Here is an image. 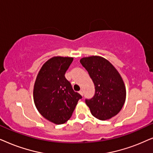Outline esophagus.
<instances>
[{"mask_svg": "<svg viewBox=\"0 0 153 153\" xmlns=\"http://www.w3.org/2000/svg\"><path fill=\"white\" fill-rule=\"evenodd\" d=\"M79 94H80L81 95V96H83V91H82V89H81V90L79 91Z\"/></svg>", "mask_w": 153, "mask_h": 153, "instance_id": "esophagus-1", "label": "esophagus"}]
</instances>
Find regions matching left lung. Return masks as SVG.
<instances>
[{"instance_id": "8db88e82", "label": "left lung", "mask_w": 153, "mask_h": 153, "mask_svg": "<svg viewBox=\"0 0 153 153\" xmlns=\"http://www.w3.org/2000/svg\"><path fill=\"white\" fill-rule=\"evenodd\" d=\"M95 86L92 99L85 100L91 115L106 120L121 111L126 100V87L120 74L109 61L100 56H90L80 60Z\"/></svg>"}]
</instances>
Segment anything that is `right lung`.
Here are the masks:
<instances>
[{
    "mask_svg": "<svg viewBox=\"0 0 153 153\" xmlns=\"http://www.w3.org/2000/svg\"><path fill=\"white\" fill-rule=\"evenodd\" d=\"M73 60L68 56H53L40 68L33 87V101L42 117L56 125L70 119L80 94L73 91L65 73Z\"/></svg>",
    "mask_w": 153,
    "mask_h": 153,
    "instance_id": "obj_1",
    "label": "right lung"
}]
</instances>
